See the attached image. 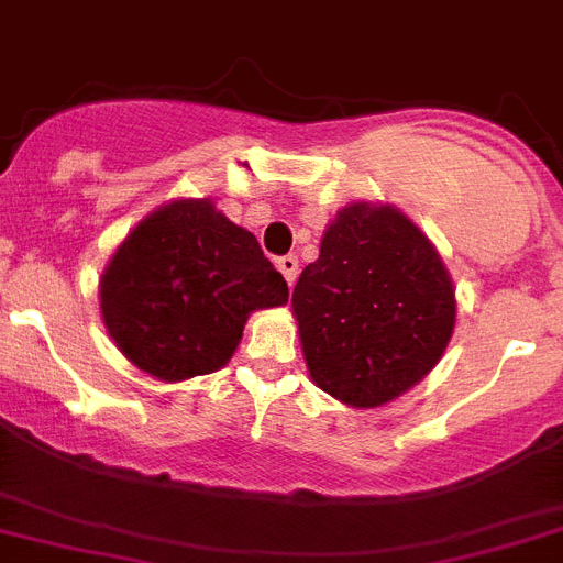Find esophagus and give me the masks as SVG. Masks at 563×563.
<instances>
[{
    "mask_svg": "<svg viewBox=\"0 0 563 563\" xmlns=\"http://www.w3.org/2000/svg\"><path fill=\"white\" fill-rule=\"evenodd\" d=\"M277 269L283 272V277H286L288 286H294V283H297V269H300V261H297V255H283V257H277Z\"/></svg>",
    "mask_w": 563,
    "mask_h": 563,
    "instance_id": "obj_1",
    "label": "esophagus"
}]
</instances>
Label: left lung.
Segmentation results:
<instances>
[{"label":"left lung","mask_w":563,"mask_h":563,"mask_svg":"<svg viewBox=\"0 0 563 563\" xmlns=\"http://www.w3.org/2000/svg\"><path fill=\"white\" fill-rule=\"evenodd\" d=\"M291 308L313 384L358 409L382 407L427 376L457 317L432 241L401 210L369 201L336 212Z\"/></svg>","instance_id":"1"}]
</instances>
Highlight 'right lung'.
<instances>
[{"label":"right lung","mask_w":563,"mask_h":563,"mask_svg":"<svg viewBox=\"0 0 563 563\" xmlns=\"http://www.w3.org/2000/svg\"><path fill=\"white\" fill-rule=\"evenodd\" d=\"M286 302V280L257 238L210 199H176L151 212L100 277L106 331L159 382L224 367L250 313Z\"/></svg>","instance_id":"right-lung-1"}]
</instances>
